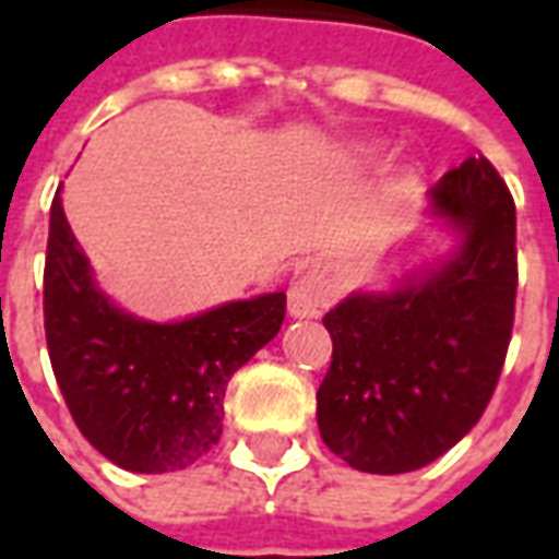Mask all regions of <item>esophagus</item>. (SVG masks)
Here are the masks:
<instances>
[{
	"mask_svg": "<svg viewBox=\"0 0 559 559\" xmlns=\"http://www.w3.org/2000/svg\"><path fill=\"white\" fill-rule=\"evenodd\" d=\"M335 299V287L320 266H308L287 290L293 317H320Z\"/></svg>",
	"mask_w": 559,
	"mask_h": 559,
	"instance_id": "1",
	"label": "esophagus"
}]
</instances>
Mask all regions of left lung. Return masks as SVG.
<instances>
[{
  "label": "left lung",
  "mask_w": 559,
  "mask_h": 559,
  "mask_svg": "<svg viewBox=\"0 0 559 559\" xmlns=\"http://www.w3.org/2000/svg\"><path fill=\"white\" fill-rule=\"evenodd\" d=\"M433 206L461 230L443 266L389 296L353 293L323 323V443L365 473H411L449 452L491 401L515 323V200L485 155L449 170Z\"/></svg>",
  "instance_id": "1"
}]
</instances>
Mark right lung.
<instances>
[{
    "instance_id": "obj_1",
    "label": "right lung",
    "mask_w": 559,
    "mask_h": 559,
    "mask_svg": "<svg viewBox=\"0 0 559 559\" xmlns=\"http://www.w3.org/2000/svg\"><path fill=\"white\" fill-rule=\"evenodd\" d=\"M284 293L221 305L182 323H143L95 290L90 263L50 206L44 335L80 433L131 473L191 467L221 440L230 377L278 335Z\"/></svg>"
}]
</instances>
